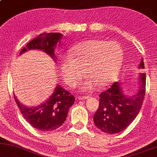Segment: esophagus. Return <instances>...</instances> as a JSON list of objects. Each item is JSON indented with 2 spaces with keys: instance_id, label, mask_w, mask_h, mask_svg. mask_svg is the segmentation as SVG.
I'll return each instance as SVG.
<instances>
[{
  "instance_id": "1",
  "label": "esophagus",
  "mask_w": 157,
  "mask_h": 157,
  "mask_svg": "<svg viewBox=\"0 0 157 157\" xmlns=\"http://www.w3.org/2000/svg\"><path fill=\"white\" fill-rule=\"evenodd\" d=\"M87 98H89V97H88V96H79V97H78V100H87Z\"/></svg>"
}]
</instances>
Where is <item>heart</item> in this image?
Masks as SVG:
<instances>
[{
    "label": "heart",
    "mask_w": 157,
    "mask_h": 157,
    "mask_svg": "<svg viewBox=\"0 0 157 157\" xmlns=\"http://www.w3.org/2000/svg\"><path fill=\"white\" fill-rule=\"evenodd\" d=\"M124 60L123 50L116 42L92 39L81 42L69 50V58L60 63L62 76L67 84L75 87L83 78H87L81 85L83 92H90L96 86L102 88L109 85L117 76Z\"/></svg>",
    "instance_id": "obj_1"
}]
</instances>
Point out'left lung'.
Segmentation results:
<instances>
[{
    "label": "left lung",
    "instance_id": "obj_1",
    "mask_svg": "<svg viewBox=\"0 0 157 157\" xmlns=\"http://www.w3.org/2000/svg\"><path fill=\"white\" fill-rule=\"evenodd\" d=\"M140 69L144 68L142 59ZM140 85L136 94L129 97L124 94L121 84L115 82L109 89L100 94V105L94 115V124L107 134L122 132L140 112L146 91V74L139 75Z\"/></svg>",
    "mask_w": 157,
    "mask_h": 157
}]
</instances>
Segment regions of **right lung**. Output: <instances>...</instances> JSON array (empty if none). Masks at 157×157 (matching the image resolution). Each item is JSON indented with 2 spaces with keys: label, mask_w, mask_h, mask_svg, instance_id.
Returning <instances> with one entry per match:
<instances>
[{
  "label": "right lung",
  "mask_w": 157,
  "mask_h": 157,
  "mask_svg": "<svg viewBox=\"0 0 157 157\" xmlns=\"http://www.w3.org/2000/svg\"><path fill=\"white\" fill-rule=\"evenodd\" d=\"M63 35L57 33H42L28 43L21 50V55L29 50H40L49 55L54 60L55 48ZM14 99L25 120L35 129L49 132L59 128L65 122L70 107L75 102V98L63 87L57 85L52 95L41 105L28 107Z\"/></svg>",
  "instance_id": "obj_1"
}]
</instances>
